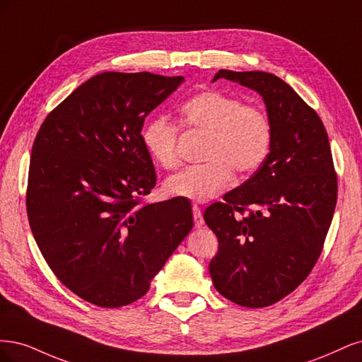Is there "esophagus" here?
<instances>
[{"mask_svg": "<svg viewBox=\"0 0 362 362\" xmlns=\"http://www.w3.org/2000/svg\"><path fill=\"white\" fill-rule=\"evenodd\" d=\"M192 214H194V221H195V227L200 228L204 224V219H203V214H202V209L198 206L192 207Z\"/></svg>", "mask_w": 362, "mask_h": 362, "instance_id": "1", "label": "esophagus"}]
</instances>
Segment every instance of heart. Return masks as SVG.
Masks as SVG:
<instances>
[{
  "instance_id": "heart-1",
  "label": "heart",
  "mask_w": 362,
  "mask_h": 362,
  "mask_svg": "<svg viewBox=\"0 0 362 362\" xmlns=\"http://www.w3.org/2000/svg\"><path fill=\"white\" fill-rule=\"evenodd\" d=\"M182 123L192 131L206 134L202 147L204 164L186 168L171 176L164 189L171 197L204 203L223 192L238 176L259 170L272 146V123L267 114L254 105H243L216 90L202 91L186 100ZM143 144L156 165L176 170L179 127L164 115L150 119L143 129Z\"/></svg>"
}]
</instances>
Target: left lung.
<instances>
[{
	"label": "left lung",
	"mask_w": 362,
	"mask_h": 362,
	"mask_svg": "<svg viewBox=\"0 0 362 362\" xmlns=\"http://www.w3.org/2000/svg\"><path fill=\"white\" fill-rule=\"evenodd\" d=\"M219 78L262 96L272 146L247 182L206 209L219 242L209 272L224 298L262 308L291 293L316 264L337 203V174L317 112L281 78L226 69L214 83ZM245 210L247 216L235 215Z\"/></svg>",
	"instance_id": "left-lung-1"
}]
</instances>
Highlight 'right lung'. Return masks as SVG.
Masks as SVG:
<instances>
[{
    "instance_id": "add662e5",
    "label": "right lung",
    "mask_w": 362,
    "mask_h": 362,
    "mask_svg": "<svg viewBox=\"0 0 362 362\" xmlns=\"http://www.w3.org/2000/svg\"><path fill=\"white\" fill-rule=\"evenodd\" d=\"M183 81L99 74L58 105L34 139L33 236L55 276L91 304L117 308L144 296L194 227L188 200L138 202L156 185L144 120Z\"/></svg>"
}]
</instances>
